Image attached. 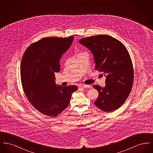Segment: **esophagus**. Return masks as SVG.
I'll list each match as a JSON object with an SVG mask.
<instances>
[{"mask_svg": "<svg viewBox=\"0 0 153 153\" xmlns=\"http://www.w3.org/2000/svg\"><path fill=\"white\" fill-rule=\"evenodd\" d=\"M89 87H90V86L88 85H80L79 86V89H83V88H87Z\"/></svg>", "mask_w": 153, "mask_h": 153, "instance_id": "obj_1", "label": "esophagus"}]
</instances>
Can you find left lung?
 Instances as JSON below:
<instances>
[{"mask_svg": "<svg viewBox=\"0 0 153 153\" xmlns=\"http://www.w3.org/2000/svg\"><path fill=\"white\" fill-rule=\"evenodd\" d=\"M80 44L94 56L95 69L103 72L105 87L95 85L99 94L96 107L108 112L122 105L131 92L134 70L130 54L123 44L112 36L99 35L82 38Z\"/></svg>", "mask_w": 153, "mask_h": 153, "instance_id": "obj_1", "label": "left lung"}]
</instances>
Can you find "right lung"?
<instances>
[{
  "label": "right lung",
  "instance_id": "1",
  "mask_svg": "<svg viewBox=\"0 0 153 153\" xmlns=\"http://www.w3.org/2000/svg\"><path fill=\"white\" fill-rule=\"evenodd\" d=\"M73 36L45 38L27 48L22 57L21 77L24 92L38 111L56 117L68 106L77 87H62L55 82L59 60L70 48Z\"/></svg>",
  "mask_w": 153,
  "mask_h": 153
}]
</instances>
